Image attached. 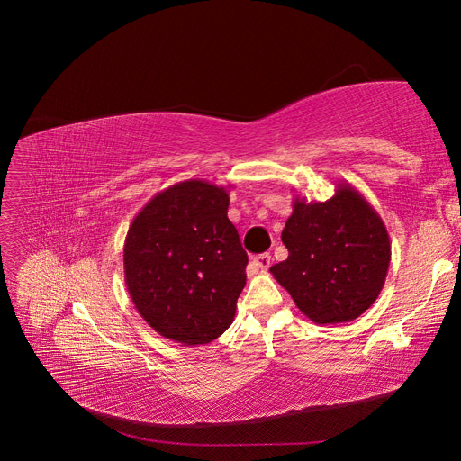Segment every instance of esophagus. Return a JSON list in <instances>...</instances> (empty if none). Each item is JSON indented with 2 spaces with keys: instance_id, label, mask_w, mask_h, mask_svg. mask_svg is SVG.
Wrapping results in <instances>:
<instances>
[{
  "instance_id": "obj_1",
  "label": "esophagus",
  "mask_w": 461,
  "mask_h": 461,
  "mask_svg": "<svg viewBox=\"0 0 461 461\" xmlns=\"http://www.w3.org/2000/svg\"><path fill=\"white\" fill-rule=\"evenodd\" d=\"M270 265H272L270 253H260L251 258V268H255V270H268Z\"/></svg>"
}]
</instances>
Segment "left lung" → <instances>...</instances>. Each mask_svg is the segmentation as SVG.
Masks as SVG:
<instances>
[{
  "label": "left lung",
  "mask_w": 461,
  "mask_h": 461,
  "mask_svg": "<svg viewBox=\"0 0 461 461\" xmlns=\"http://www.w3.org/2000/svg\"><path fill=\"white\" fill-rule=\"evenodd\" d=\"M281 242L289 257L270 272L317 324L355 321L383 291L392 255L388 230L347 182L324 203L294 196Z\"/></svg>",
  "instance_id": "obj_1"
}]
</instances>
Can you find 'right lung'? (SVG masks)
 I'll use <instances>...</instances> for the list:
<instances>
[{
  "label": "right lung",
  "mask_w": 461,
  "mask_h": 461,
  "mask_svg": "<svg viewBox=\"0 0 461 461\" xmlns=\"http://www.w3.org/2000/svg\"><path fill=\"white\" fill-rule=\"evenodd\" d=\"M229 187L174 184L135 215L125 236L131 300L153 330L182 345L221 336L246 285L248 253L227 217Z\"/></svg>",
  "instance_id": "1"
}]
</instances>
